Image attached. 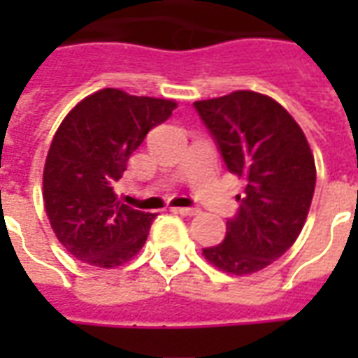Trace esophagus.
I'll list each match as a JSON object with an SVG mask.
<instances>
[{
	"label": "esophagus",
	"instance_id": "1",
	"mask_svg": "<svg viewBox=\"0 0 358 358\" xmlns=\"http://www.w3.org/2000/svg\"><path fill=\"white\" fill-rule=\"evenodd\" d=\"M172 210H176V213H180V215H186V217H192V215H197V213H199L197 207H178V209H172Z\"/></svg>",
	"mask_w": 358,
	"mask_h": 358
}]
</instances>
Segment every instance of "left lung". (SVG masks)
<instances>
[{
	"instance_id": "obj_1",
	"label": "left lung",
	"mask_w": 358,
	"mask_h": 358,
	"mask_svg": "<svg viewBox=\"0 0 358 358\" xmlns=\"http://www.w3.org/2000/svg\"><path fill=\"white\" fill-rule=\"evenodd\" d=\"M194 107L228 171L245 180L224 241L203 255L224 272L253 274L278 261L303 230L315 194V157L299 124L268 95L240 90Z\"/></svg>"
}]
</instances>
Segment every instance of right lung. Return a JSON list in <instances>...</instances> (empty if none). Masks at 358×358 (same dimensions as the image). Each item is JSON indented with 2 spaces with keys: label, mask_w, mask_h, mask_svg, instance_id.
<instances>
[{
  "label": "right lung",
  "mask_w": 358,
  "mask_h": 358,
  "mask_svg": "<svg viewBox=\"0 0 358 358\" xmlns=\"http://www.w3.org/2000/svg\"><path fill=\"white\" fill-rule=\"evenodd\" d=\"M174 109L172 99L105 88L61 122L43 166V205L57 240L78 261L115 268L143 248L155 215L120 203L113 187L149 130Z\"/></svg>",
  "instance_id": "1"
}]
</instances>
